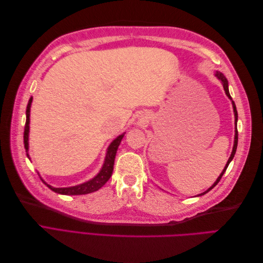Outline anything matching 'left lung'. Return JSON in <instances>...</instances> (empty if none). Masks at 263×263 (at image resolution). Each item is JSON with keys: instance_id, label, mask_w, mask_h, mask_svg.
Instances as JSON below:
<instances>
[{"instance_id": "1", "label": "left lung", "mask_w": 263, "mask_h": 263, "mask_svg": "<svg viewBox=\"0 0 263 263\" xmlns=\"http://www.w3.org/2000/svg\"><path fill=\"white\" fill-rule=\"evenodd\" d=\"M216 76L219 80L221 81V84H222V86H224V90H225V93H226V95L227 97L232 100V104H233V107H234V114H235V125H236V127H237V121H238V113H237V109H236V105H235V102L233 101V99H232V97H230V94H229V90H228V81H227V79L224 77V74L222 73H220V72H218V71H216ZM237 144H238V130H237V128H235V141H234V147H233V151H232V155H230V157H229V159H228V161H227V163H226V165H225V168H224V170L221 171V173L219 174V177L217 178V180L214 182V184L209 189V190H206L205 192H203V193H201V194H198V195H196V196H201V195H204V194H206L208 192H210V191L214 187V186H216V184L217 183L220 181V179H221V177H222V174L225 173V171H226V169L228 168V165H229V163H230V161L233 160V158H234V156H235V154H236V149H237Z\"/></svg>"}]
</instances>
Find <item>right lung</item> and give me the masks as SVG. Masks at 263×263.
<instances>
[{
    "label": "right lung",
    "mask_w": 263,
    "mask_h": 263,
    "mask_svg": "<svg viewBox=\"0 0 263 263\" xmlns=\"http://www.w3.org/2000/svg\"><path fill=\"white\" fill-rule=\"evenodd\" d=\"M31 102H33V98H30L27 104L26 108V123H25V129H24V146H25L27 157L28 156V134H29V115H30V105ZM125 134L119 135L117 138H115L110 145L107 148V153L104 163H103V166L101 171L98 173L97 177H94L92 180L87 181L85 183H82V184L74 185V186H70V187H53L42 179V181L45 183V184L48 186L51 191L55 193L63 194V195H83V194H89L92 192H95L99 189H101L105 183L108 181V179L112 177L113 169H114V161H115V156L117 153V149L119 144L124 137Z\"/></svg>",
    "instance_id": "1"
}]
</instances>
